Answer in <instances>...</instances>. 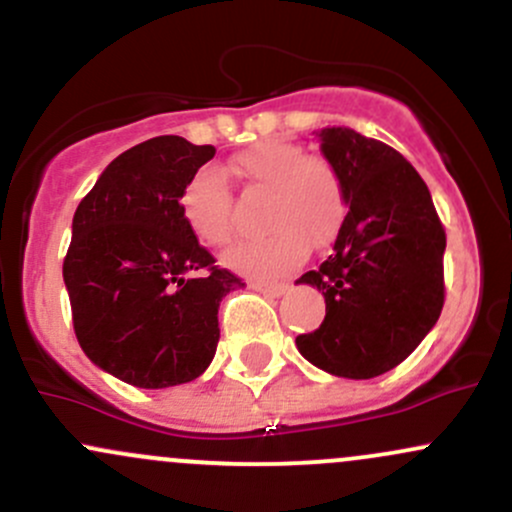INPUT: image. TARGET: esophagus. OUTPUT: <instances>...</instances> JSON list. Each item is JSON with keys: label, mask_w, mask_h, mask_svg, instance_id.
<instances>
[{"label": "esophagus", "mask_w": 512, "mask_h": 512, "mask_svg": "<svg viewBox=\"0 0 512 512\" xmlns=\"http://www.w3.org/2000/svg\"><path fill=\"white\" fill-rule=\"evenodd\" d=\"M250 287L255 292L265 294V297H282L287 292V284L284 282H250Z\"/></svg>", "instance_id": "obj_1"}]
</instances>
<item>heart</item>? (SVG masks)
I'll use <instances>...</instances> for the list:
<instances>
[{
  "mask_svg": "<svg viewBox=\"0 0 512 512\" xmlns=\"http://www.w3.org/2000/svg\"><path fill=\"white\" fill-rule=\"evenodd\" d=\"M233 174L247 191L267 193L262 203L265 235L235 245L225 255L233 270L272 277L294 270L311 247H326L341 233L348 213L346 184L333 161L306 154L299 144L262 139L233 159ZM181 213L198 240L225 247L235 238L233 196L223 174L198 169L181 191Z\"/></svg>",
  "mask_w": 512,
  "mask_h": 512,
  "instance_id": "heart-1",
  "label": "heart"
}]
</instances>
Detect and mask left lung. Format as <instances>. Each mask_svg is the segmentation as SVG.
Returning <instances> with one entry per match:
<instances>
[{
    "instance_id": "obj_1",
    "label": "left lung",
    "mask_w": 512,
    "mask_h": 512,
    "mask_svg": "<svg viewBox=\"0 0 512 512\" xmlns=\"http://www.w3.org/2000/svg\"><path fill=\"white\" fill-rule=\"evenodd\" d=\"M319 137L351 211L328 260L297 279L326 299L324 321L297 336V348L338 378H378L437 324L446 233L427 184L400 152L348 127H326Z\"/></svg>"
}]
</instances>
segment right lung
<instances>
[{
    "label": "right lung",
    "mask_w": 512,
    "mask_h": 512,
    "mask_svg": "<svg viewBox=\"0 0 512 512\" xmlns=\"http://www.w3.org/2000/svg\"><path fill=\"white\" fill-rule=\"evenodd\" d=\"M215 147L176 134L110 161L73 215L63 260L80 348L134 387L191 383L218 346V309L242 279L215 265L181 213L186 181Z\"/></svg>",
    "instance_id": "add662e5"
}]
</instances>
